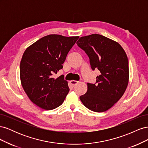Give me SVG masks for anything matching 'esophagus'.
<instances>
[{
	"label": "esophagus",
	"mask_w": 148,
	"mask_h": 148,
	"mask_svg": "<svg viewBox=\"0 0 148 148\" xmlns=\"http://www.w3.org/2000/svg\"><path fill=\"white\" fill-rule=\"evenodd\" d=\"M79 82L78 81H75V80H71L70 81V83L71 85H73V86H75V85L77 84V83H78Z\"/></svg>",
	"instance_id": "34e87169"
}]
</instances>
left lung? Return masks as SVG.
Here are the masks:
<instances>
[{
	"instance_id": "left-lung-1",
	"label": "left lung",
	"mask_w": 148,
	"mask_h": 148,
	"mask_svg": "<svg viewBox=\"0 0 148 148\" xmlns=\"http://www.w3.org/2000/svg\"><path fill=\"white\" fill-rule=\"evenodd\" d=\"M77 44L88 56L92 70L101 72L95 84L87 83V92L80 100L92 111H106L120 99L128 86L126 53L118 42L97 34L81 37Z\"/></svg>"
}]
</instances>
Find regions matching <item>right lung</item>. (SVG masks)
<instances>
[{
    "instance_id": "add662e5",
    "label": "right lung",
    "mask_w": 148,
    "mask_h": 148,
    "mask_svg": "<svg viewBox=\"0 0 148 148\" xmlns=\"http://www.w3.org/2000/svg\"><path fill=\"white\" fill-rule=\"evenodd\" d=\"M78 36H46L26 49L20 62V79L26 95L38 107L52 110L62 105L70 89L61 75H52L63 64Z\"/></svg>"
}]
</instances>
